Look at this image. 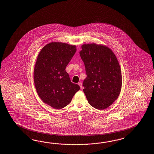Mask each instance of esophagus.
Segmentation results:
<instances>
[{
	"label": "esophagus",
	"mask_w": 154,
	"mask_h": 154,
	"mask_svg": "<svg viewBox=\"0 0 154 154\" xmlns=\"http://www.w3.org/2000/svg\"><path fill=\"white\" fill-rule=\"evenodd\" d=\"M78 85H79L80 87V88L82 89V83H81V82H79V83H78Z\"/></svg>",
	"instance_id": "1"
}]
</instances>
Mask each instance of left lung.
I'll return each mask as SVG.
<instances>
[{"mask_svg": "<svg viewBox=\"0 0 154 154\" xmlns=\"http://www.w3.org/2000/svg\"><path fill=\"white\" fill-rule=\"evenodd\" d=\"M80 55L87 77L83 91L88 103L99 110L110 106L118 98L122 88V73L113 52L103 45L84 44Z\"/></svg>", "mask_w": 154, "mask_h": 154, "instance_id": "left-lung-1", "label": "left lung"}]
</instances>
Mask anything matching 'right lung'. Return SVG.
I'll list each match as a JSON object with an SVG mask.
<instances>
[{
  "instance_id": "1",
  "label": "right lung",
  "mask_w": 154,
  "mask_h": 154,
  "mask_svg": "<svg viewBox=\"0 0 154 154\" xmlns=\"http://www.w3.org/2000/svg\"><path fill=\"white\" fill-rule=\"evenodd\" d=\"M76 51L75 45L52 42L40 52L34 69V83L40 98L57 109L63 108L80 88L65 70Z\"/></svg>"
}]
</instances>
